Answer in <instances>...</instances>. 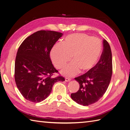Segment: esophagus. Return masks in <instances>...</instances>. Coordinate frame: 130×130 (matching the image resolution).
<instances>
[{"label": "esophagus", "mask_w": 130, "mask_h": 130, "mask_svg": "<svg viewBox=\"0 0 130 130\" xmlns=\"http://www.w3.org/2000/svg\"><path fill=\"white\" fill-rule=\"evenodd\" d=\"M71 81V78H67V77L65 78V81H66V82H68V81Z\"/></svg>", "instance_id": "34e87169"}]
</instances>
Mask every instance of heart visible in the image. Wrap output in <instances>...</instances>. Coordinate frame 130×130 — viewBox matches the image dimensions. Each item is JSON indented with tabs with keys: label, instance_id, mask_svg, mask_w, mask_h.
<instances>
[{
	"label": "heart",
	"instance_id": "obj_1",
	"mask_svg": "<svg viewBox=\"0 0 130 130\" xmlns=\"http://www.w3.org/2000/svg\"><path fill=\"white\" fill-rule=\"evenodd\" d=\"M102 44L99 39L85 34H73L65 37L62 44L57 43L52 49L50 57L54 65L61 69L72 56L73 62L66 66L61 73L72 77L80 72H87L99 61L102 53Z\"/></svg>",
	"mask_w": 130,
	"mask_h": 130
}]
</instances>
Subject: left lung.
<instances>
[{
  "mask_svg": "<svg viewBox=\"0 0 130 130\" xmlns=\"http://www.w3.org/2000/svg\"><path fill=\"white\" fill-rule=\"evenodd\" d=\"M103 53L95 66L85 74L75 78L80 88L77 92L71 94V98L78 104L88 106L96 103L108 88L112 74V52L105 40H103Z\"/></svg>",
  "mask_w": 130,
  "mask_h": 130,
  "instance_id": "left-lung-1",
  "label": "left lung"
}]
</instances>
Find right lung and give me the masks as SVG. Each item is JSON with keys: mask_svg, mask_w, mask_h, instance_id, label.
Returning <instances> with one entry per match:
<instances>
[{"mask_svg": "<svg viewBox=\"0 0 130 130\" xmlns=\"http://www.w3.org/2000/svg\"><path fill=\"white\" fill-rule=\"evenodd\" d=\"M62 35L56 31H38L27 37L19 47L14 79L25 99L40 103L50 95L55 83L65 80L61 76H52L58 71L50 58L51 50Z\"/></svg>", "mask_w": 130, "mask_h": 130, "instance_id": "obj_1", "label": "right lung"}]
</instances>
